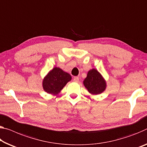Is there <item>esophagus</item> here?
Masks as SVG:
<instances>
[{"instance_id":"1","label":"esophagus","mask_w":147,"mask_h":147,"mask_svg":"<svg viewBox=\"0 0 147 147\" xmlns=\"http://www.w3.org/2000/svg\"><path fill=\"white\" fill-rule=\"evenodd\" d=\"M73 81L74 82H78L79 81V78L77 76H75V77L73 78Z\"/></svg>"}]
</instances>
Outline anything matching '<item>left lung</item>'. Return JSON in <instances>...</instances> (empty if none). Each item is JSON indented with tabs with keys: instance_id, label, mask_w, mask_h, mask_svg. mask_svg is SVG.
Wrapping results in <instances>:
<instances>
[{
	"instance_id": "left-lung-1",
	"label": "left lung",
	"mask_w": 147,
	"mask_h": 147,
	"mask_svg": "<svg viewBox=\"0 0 147 147\" xmlns=\"http://www.w3.org/2000/svg\"><path fill=\"white\" fill-rule=\"evenodd\" d=\"M83 84L90 94L96 95L103 93L107 88L105 79L95 69H90L87 76L83 81Z\"/></svg>"
}]
</instances>
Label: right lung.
<instances>
[{
	"label": "right lung",
	"mask_w": 147,
	"mask_h": 147,
	"mask_svg": "<svg viewBox=\"0 0 147 147\" xmlns=\"http://www.w3.org/2000/svg\"><path fill=\"white\" fill-rule=\"evenodd\" d=\"M71 79V76L68 73L55 67L44 77L42 88L47 94L57 95Z\"/></svg>",
	"instance_id": "right-lung-1"
}]
</instances>
